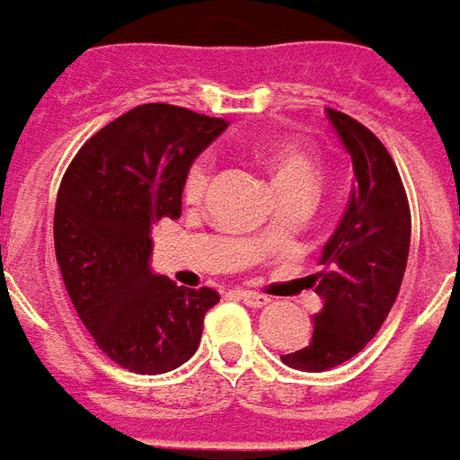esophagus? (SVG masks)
Here are the masks:
<instances>
[{
	"mask_svg": "<svg viewBox=\"0 0 460 460\" xmlns=\"http://www.w3.org/2000/svg\"><path fill=\"white\" fill-rule=\"evenodd\" d=\"M241 298H243V304L252 308H263L271 304V298L266 296V294H259V291H241Z\"/></svg>",
	"mask_w": 460,
	"mask_h": 460,
	"instance_id": "34e87169",
	"label": "esophagus"
}]
</instances>
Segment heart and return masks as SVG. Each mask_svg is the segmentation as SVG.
<instances>
[{
	"label": "heart",
	"instance_id": "obj_1",
	"mask_svg": "<svg viewBox=\"0 0 460 460\" xmlns=\"http://www.w3.org/2000/svg\"><path fill=\"white\" fill-rule=\"evenodd\" d=\"M274 179L279 191H284V189H304L308 194H314L321 181V166L314 156L298 152V149H281V152L276 154ZM208 184H211V162H208V156H201V159H197L189 166L181 194H184L186 201H199L207 194ZM271 236H274V226H266L261 231V241H269Z\"/></svg>",
	"mask_w": 460,
	"mask_h": 460
}]
</instances>
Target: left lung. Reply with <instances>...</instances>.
I'll list each match as a JSON object with an SVG mask.
<instances>
[{
    "label": "left lung",
    "mask_w": 460,
    "mask_h": 460,
    "mask_svg": "<svg viewBox=\"0 0 460 460\" xmlns=\"http://www.w3.org/2000/svg\"><path fill=\"white\" fill-rule=\"evenodd\" d=\"M326 114L351 154L358 186L323 246V269L308 276L323 298L314 336L304 349L281 356L301 371H326L364 351L396 304L411 246L409 197L388 149L349 114Z\"/></svg>",
    "instance_id": "left-lung-1"
}]
</instances>
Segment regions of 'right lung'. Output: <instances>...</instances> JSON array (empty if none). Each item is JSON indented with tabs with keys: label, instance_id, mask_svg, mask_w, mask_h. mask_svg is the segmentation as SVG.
Segmentation results:
<instances>
[{
	"label": "right lung",
	"instance_id": "right-lung-1",
	"mask_svg": "<svg viewBox=\"0 0 460 460\" xmlns=\"http://www.w3.org/2000/svg\"><path fill=\"white\" fill-rule=\"evenodd\" d=\"M226 121L174 104H141L76 152L54 208V252L66 294L94 343L134 374L189 361L204 316L219 304L208 286L154 276L152 226L181 217L191 162Z\"/></svg>",
	"mask_w": 460,
	"mask_h": 460
}]
</instances>
